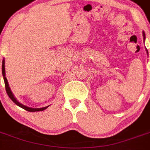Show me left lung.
<instances>
[{"instance_id": "obj_1", "label": "left lung", "mask_w": 150, "mask_h": 150, "mask_svg": "<svg viewBox=\"0 0 150 150\" xmlns=\"http://www.w3.org/2000/svg\"><path fill=\"white\" fill-rule=\"evenodd\" d=\"M143 36H144V38H145V33H143ZM146 51H147V53H148V50H146Z\"/></svg>"}]
</instances>
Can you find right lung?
Segmentation results:
<instances>
[{
  "label": "right lung",
  "mask_w": 150,
  "mask_h": 150,
  "mask_svg": "<svg viewBox=\"0 0 150 150\" xmlns=\"http://www.w3.org/2000/svg\"><path fill=\"white\" fill-rule=\"evenodd\" d=\"M2 75H3V78H4V81H5V90H6V92H7V94H8V97L10 98L12 100V101H13L15 104H17L18 106L19 107L22 108H24L25 110L28 111V112H38V111H43L46 109L47 107H44V108H30L27 107V106H25V105H23L21 103H19L18 100H17V99L14 97V96L13 94V92L11 91V89L9 88V86H8V80H7V79L5 77V60H3L2 61Z\"/></svg>",
  "instance_id": "add662e5"
}]
</instances>
